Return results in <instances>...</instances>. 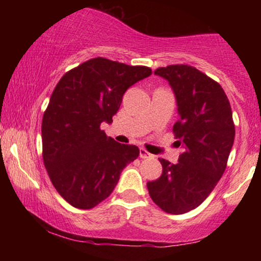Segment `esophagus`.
Returning <instances> with one entry per match:
<instances>
[{
  "label": "esophagus",
  "instance_id": "obj_1",
  "mask_svg": "<svg viewBox=\"0 0 261 261\" xmlns=\"http://www.w3.org/2000/svg\"><path fill=\"white\" fill-rule=\"evenodd\" d=\"M151 157L152 154L148 153L145 148H140V158H143V160H145V158H151Z\"/></svg>",
  "mask_w": 261,
  "mask_h": 261
}]
</instances>
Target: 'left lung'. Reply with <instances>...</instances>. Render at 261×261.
Here are the masks:
<instances>
[{"label": "left lung", "mask_w": 261, "mask_h": 261, "mask_svg": "<svg viewBox=\"0 0 261 261\" xmlns=\"http://www.w3.org/2000/svg\"><path fill=\"white\" fill-rule=\"evenodd\" d=\"M168 81L179 119L173 126L182 148L178 163L160 160L162 175L148 181L151 199L163 211L181 215L196 208L217 185L234 141V124L222 87L188 65L157 68Z\"/></svg>", "instance_id": "obj_1"}]
</instances>
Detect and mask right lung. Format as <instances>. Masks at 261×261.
<instances>
[{"instance_id": "right-lung-1", "label": "right lung", "mask_w": 261, "mask_h": 261, "mask_svg": "<svg viewBox=\"0 0 261 261\" xmlns=\"http://www.w3.org/2000/svg\"><path fill=\"white\" fill-rule=\"evenodd\" d=\"M151 74L145 66L97 58L68 71L54 89L41 124L44 166L73 207L88 210L107 199L139 157V147L107 137L100 125L112 124L127 88Z\"/></svg>"}]
</instances>
